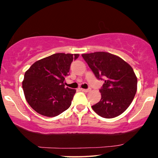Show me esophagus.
<instances>
[{
    "label": "esophagus",
    "instance_id": "1",
    "mask_svg": "<svg viewBox=\"0 0 158 158\" xmlns=\"http://www.w3.org/2000/svg\"><path fill=\"white\" fill-rule=\"evenodd\" d=\"M81 90L83 91V92H85V93H87V92L90 91V89H83V88H81Z\"/></svg>",
    "mask_w": 158,
    "mask_h": 158
}]
</instances>
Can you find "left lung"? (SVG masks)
<instances>
[{"label": "left lung", "mask_w": 158, "mask_h": 158, "mask_svg": "<svg viewBox=\"0 0 158 158\" xmlns=\"http://www.w3.org/2000/svg\"><path fill=\"white\" fill-rule=\"evenodd\" d=\"M97 79H105L100 89L101 99L92 106L103 118L123 114L132 103L137 90V77L132 67L118 56L106 52L82 54Z\"/></svg>", "instance_id": "8db88e82"}]
</instances>
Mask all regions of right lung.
Masks as SVG:
<instances>
[{"mask_svg":"<svg viewBox=\"0 0 158 158\" xmlns=\"http://www.w3.org/2000/svg\"><path fill=\"white\" fill-rule=\"evenodd\" d=\"M79 54L56 53L35 62L26 71L23 88L27 102L40 114L52 117L71 104L76 89L65 86V78Z\"/></svg>","mask_w":158,"mask_h":158,"instance_id":"obj_1","label":"right lung"}]
</instances>
